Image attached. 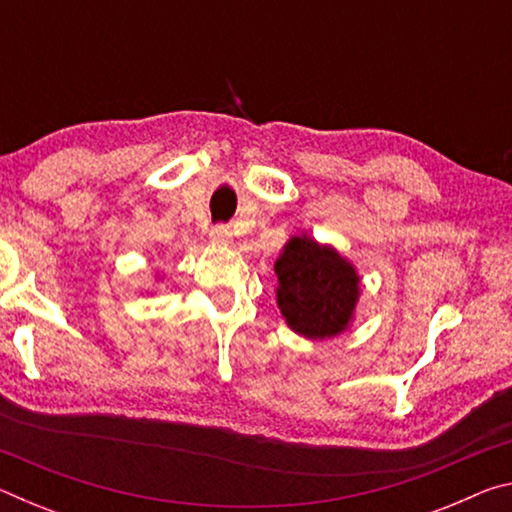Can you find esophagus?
Returning <instances> with one entry per match:
<instances>
[{"label": "esophagus", "instance_id": "1", "mask_svg": "<svg viewBox=\"0 0 512 512\" xmlns=\"http://www.w3.org/2000/svg\"><path fill=\"white\" fill-rule=\"evenodd\" d=\"M210 237L214 241H219V244H230V241H232V228H230V225H225V223H216V225H212Z\"/></svg>", "mask_w": 512, "mask_h": 512}]
</instances>
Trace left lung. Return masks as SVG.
I'll return each mask as SVG.
<instances>
[{"label":"left lung","instance_id":"8db88e82","mask_svg":"<svg viewBox=\"0 0 512 512\" xmlns=\"http://www.w3.org/2000/svg\"><path fill=\"white\" fill-rule=\"evenodd\" d=\"M277 307L307 339H332L350 325L359 300V275L334 248L293 237L275 262Z\"/></svg>","mask_w":512,"mask_h":512}]
</instances>
